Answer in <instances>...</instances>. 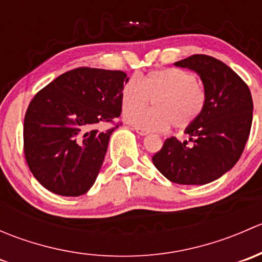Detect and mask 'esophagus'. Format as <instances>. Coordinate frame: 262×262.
Wrapping results in <instances>:
<instances>
[{"label":"esophagus","mask_w":262,"mask_h":262,"mask_svg":"<svg viewBox=\"0 0 262 262\" xmlns=\"http://www.w3.org/2000/svg\"><path fill=\"white\" fill-rule=\"evenodd\" d=\"M134 130H136L137 133H138L139 136H142V137L147 136V134H148L147 130H143V129H141V128H134Z\"/></svg>","instance_id":"34e87169"}]
</instances>
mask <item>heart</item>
I'll list each match as a JSON object with an SVG mask.
<instances>
[{
	"mask_svg": "<svg viewBox=\"0 0 262 262\" xmlns=\"http://www.w3.org/2000/svg\"><path fill=\"white\" fill-rule=\"evenodd\" d=\"M149 98L152 111L135 109L145 107ZM205 102L207 95L196 77L180 68L153 70L139 80L130 78L121 90V107L128 110L125 120L147 132L165 130L171 123L186 128L202 115Z\"/></svg>",
	"mask_w": 262,
	"mask_h": 262,
	"instance_id": "heart-1",
	"label": "heart"
}]
</instances>
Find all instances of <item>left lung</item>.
Returning <instances> with one entry per match:
<instances>
[{
    "mask_svg": "<svg viewBox=\"0 0 262 262\" xmlns=\"http://www.w3.org/2000/svg\"><path fill=\"white\" fill-rule=\"evenodd\" d=\"M175 66L199 76L207 102L198 120L185 129L189 141L166 139L152 157L153 165L175 184H209L228 172L244 152L252 124V97L232 68L209 55H191Z\"/></svg>",
    "mask_w": 262,
    "mask_h": 262,
    "instance_id": "1",
    "label": "left lung"
}]
</instances>
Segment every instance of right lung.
Listing matches in <instances>:
<instances>
[{"instance_id":"1","label":"right lung","mask_w":262,"mask_h":262,"mask_svg":"<svg viewBox=\"0 0 262 262\" xmlns=\"http://www.w3.org/2000/svg\"><path fill=\"white\" fill-rule=\"evenodd\" d=\"M121 71L81 67L52 81L24 119V152L34 178L62 196L86 194L96 181L110 136L95 126L121 114Z\"/></svg>"}]
</instances>
